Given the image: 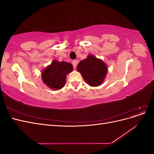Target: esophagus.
I'll return each mask as SVG.
<instances>
[{"instance_id": "34e87169", "label": "esophagus", "mask_w": 154, "mask_h": 154, "mask_svg": "<svg viewBox=\"0 0 154 154\" xmlns=\"http://www.w3.org/2000/svg\"><path fill=\"white\" fill-rule=\"evenodd\" d=\"M78 63V60H73V61L72 62V66H73V67H74V68H75V67L77 66Z\"/></svg>"}]
</instances>
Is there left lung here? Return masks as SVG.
<instances>
[{
    "label": "left lung",
    "mask_w": 154,
    "mask_h": 154,
    "mask_svg": "<svg viewBox=\"0 0 154 154\" xmlns=\"http://www.w3.org/2000/svg\"><path fill=\"white\" fill-rule=\"evenodd\" d=\"M77 71L81 73L85 82L90 86L97 87L104 82L108 68L103 60L89 54L78 63Z\"/></svg>",
    "instance_id": "left-lung-1"
}]
</instances>
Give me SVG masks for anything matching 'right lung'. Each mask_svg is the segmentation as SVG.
Segmentation results:
<instances>
[{
  "label": "right lung",
  "mask_w": 154,
  "mask_h": 154,
  "mask_svg": "<svg viewBox=\"0 0 154 154\" xmlns=\"http://www.w3.org/2000/svg\"><path fill=\"white\" fill-rule=\"evenodd\" d=\"M72 70L71 63L54 60L42 72V80L51 89L58 91L66 85L67 75Z\"/></svg>",
  "instance_id": "right-lung-1"
}]
</instances>
